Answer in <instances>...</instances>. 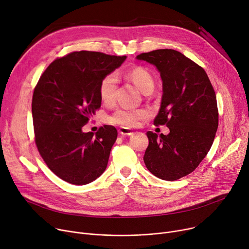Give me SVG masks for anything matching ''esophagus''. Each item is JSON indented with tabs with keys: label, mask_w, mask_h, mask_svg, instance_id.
I'll list each match as a JSON object with an SVG mask.
<instances>
[{
	"label": "esophagus",
	"mask_w": 249,
	"mask_h": 249,
	"mask_svg": "<svg viewBox=\"0 0 249 249\" xmlns=\"http://www.w3.org/2000/svg\"><path fill=\"white\" fill-rule=\"evenodd\" d=\"M118 132H119L120 134H122V135H127V136H130V135L133 134V131H132L131 129L127 128V127H120V128L118 129Z\"/></svg>",
	"instance_id": "34e87169"
}]
</instances>
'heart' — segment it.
<instances>
[{
    "instance_id": "heart-1",
    "label": "heart",
    "mask_w": 249,
    "mask_h": 249,
    "mask_svg": "<svg viewBox=\"0 0 249 249\" xmlns=\"http://www.w3.org/2000/svg\"><path fill=\"white\" fill-rule=\"evenodd\" d=\"M125 77L131 80L144 94H148L154 89V78L151 72L143 66H135L124 73ZM118 78L115 73H109L103 77L99 85V96L105 105L114 103L116 98ZM148 115L147 111L142 109L119 108L108 117V122L121 127H136L140 121Z\"/></svg>"
}]
</instances>
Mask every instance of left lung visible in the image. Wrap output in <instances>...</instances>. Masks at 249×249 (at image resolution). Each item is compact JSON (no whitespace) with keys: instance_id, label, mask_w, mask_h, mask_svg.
<instances>
[{"instance_id":"8db88e82","label":"left lung","mask_w":249,"mask_h":249,"mask_svg":"<svg viewBox=\"0 0 249 249\" xmlns=\"http://www.w3.org/2000/svg\"><path fill=\"white\" fill-rule=\"evenodd\" d=\"M154 64L163 81V95L154 125H166L168 135L147 132V169L157 178L176 180L194 172L209 153L218 126L216 96L201 66L174 50L137 55Z\"/></svg>"}]
</instances>
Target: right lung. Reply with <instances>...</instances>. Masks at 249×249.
<instances>
[{
	"label": "right lung",
	"mask_w": 249,
	"mask_h": 249,
	"mask_svg": "<svg viewBox=\"0 0 249 249\" xmlns=\"http://www.w3.org/2000/svg\"><path fill=\"white\" fill-rule=\"evenodd\" d=\"M126 56L73 52L54 59L39 77L33 94L35 142L50 170L72 185L93 182L105 171L117 139L114 126L83 133L101 106L99 85Z\"/></svg>",
	"instance_id": "right-lung-1"
}]
</instances>
